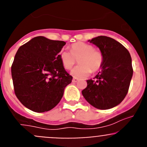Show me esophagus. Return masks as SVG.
<instances>
[{
	"mask_svg": "<svg viewBox=\"0 0 147 147\" xmlns=\"http://www.w3.org/2000/svg\"><path fill=\"white\" fill-rule=\"evenodd\" d=\"M78 80H79V78H75V77H74L73 79H72V82H77Z\"/></svg>",
	"mask_w": 147,
	"mask_h": 147,
	"instance_id": "obj_1",
	"label": "esophagus"
}]
</instances>
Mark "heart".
<instances>
[{
  "instance_id": "b5f03b06",
  "label": "heart",
  "mask_w": 147,
  "mask_h": 147,
  "mask_svg": "<svg viewBox=\"0 0 147 147\" xmlns=\"http://www.w3.org/2000/svg\"><path fill=\"white\" fill-rule=\"evenodd\" d=\"M59 57L65 69H69L79 60L80 65L72 69L71 74L78 78H85L93 72L100 70L104 63V55L94 46L82 42L73 43L71 52L63 49Z\"/></svg>"
}]
</instances>
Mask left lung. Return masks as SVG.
<instances>
[{"label":"left lung","mask_w":147,"mask_h":147,"mask_svg":"<svg viewBox=\"0 0 147 147\" xmlns=\"http://www.w3.org/2000/svg\"><path fill=\"white\" fill-rule=\"evenodd\" d=\"M89 42L100 48L104 63L94 80H87L82 94L97 109H111L121 103L128 92L133 75L131 55L125 47L109 37L98 36Z\"/></svg>","instance_id":"obj_1"}]
</instances>
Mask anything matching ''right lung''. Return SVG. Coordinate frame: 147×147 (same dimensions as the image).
<instances>
[{"label": "right lung", "mask_w": 147, "mask_h": 147, "mask_svg": "<svg viewBox=\"0 0 147 147\" xmlns=\"http://www.w3.org/2000/svg\"><path fill=\"white\" fill-rule=\"evenodd\" d=\"M65 44L38 36L18 50L11 66L12 79L16 97L28 109L47 112L61 100L72 80L59 57Z\"/></svg>", "instance_id": "1"}]
</instances>
